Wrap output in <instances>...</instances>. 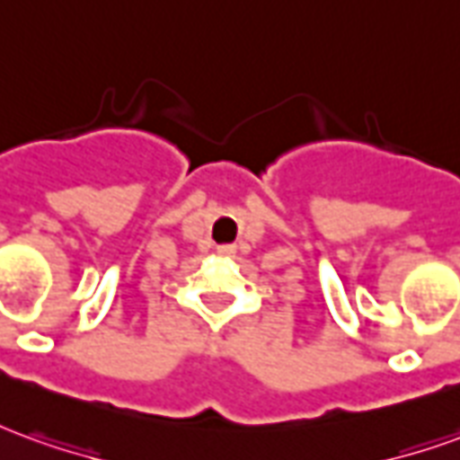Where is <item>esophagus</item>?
I'll return each mask as SVG.
<instances>
[{
    "label": "esophagus",
    "mask_w": 460,
    "mask_h": 460,
    "mask_svg": "<svg viewBox=\"0 0 460 460\" xmlns=\"http://www.w3.org/2000/svg\"><path fill=\"white\" fill-rule=\"evenodd\" d=\"M217 253L229 259V256H234V253H236V246H234V243H221V246H217Z\"/></svg>",
    "instance_id": "34e87169"
}]
</instances>
